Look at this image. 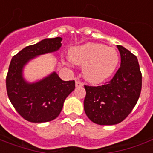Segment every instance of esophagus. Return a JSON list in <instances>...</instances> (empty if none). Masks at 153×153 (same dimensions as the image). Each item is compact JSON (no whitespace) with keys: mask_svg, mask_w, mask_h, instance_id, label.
Here are the masks:
<instances>
[{"mask_svg":"<svg viewBox=\"0 0 153 153\" xmlns=\"http://www.w3.org/2000/svg\"><path fill=\"white\" fill-rule=\"evenodd\" d=\"M83 85V83L82 82H81L79 80H76V87H80V86H82Z\"/></svg>","mask_w":153,"mask_h":153,"instance_id":"34e87169","label":"esophagus"}]
</instances>
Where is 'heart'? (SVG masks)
I'll return each instance as SVG.
<instances>
[{
    "label": "heart",
    "instance_id": "obj_1",
    "mask_svg": "<svg viewBox=\"0 0 153 153\" xmlns=\"http://www.w3.org/2000/svg\"><path fill=\"white\" fill-rule=\"evenodd\" d=\"M69 56L71 61L82 68L83 76L88 82L96 84L109 77L119 63L115 48L97 43H87L72 48Z\"/></svg>",
    "mask_w": 153,
    "mask_h": 153
}]
</instances>
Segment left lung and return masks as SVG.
<instances>
[{
	"instance_id": "obj_1",
	"label": "left lung",
	"mask_w": 153,
	"mask_h": 153,
	"mask_svg": "<svg viewBox=\"0 0 153 153\" xmlns=\"http://www.w3.org/2000/svg\"><path fill=\"white\" fill-rule=\"evenodd\" d=\"M121 57L120 68L111 81L100 86L85 85L84 109L93 123L113 125L126 118L139 98L142 73L137 57L117 45Z\"/></svg>"
}]
</instances>
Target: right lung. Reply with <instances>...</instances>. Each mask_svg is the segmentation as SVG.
Masks as SVG:
<instances>
[{
  "label": "right lung",
  "mask_w": 153,
  "mask_h": 153,
  "mask_svg": "<svg viewBox=\"0 0 153 153\" xmlns=\"http://www.w3.org/2000/svg\"><path fill=\"white\" fill-rule=\"evenodd\" d=\"M60 37L44 39L27 46L15 55L6 76V91L14 108L25 120L44 123L61 113L66 98L74 91V81H62L53 71L40 81L30 83L23 76L24 67L34 57L53 53L62 46Z\"/></svg>",
  "instance_id": "right-lung-1"
}]
</instances>
